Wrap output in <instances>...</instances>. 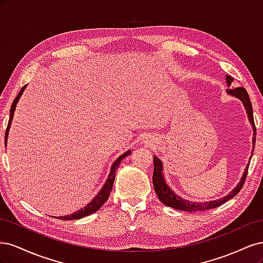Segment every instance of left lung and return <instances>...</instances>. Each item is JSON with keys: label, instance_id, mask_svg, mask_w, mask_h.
Listing matches in <instances>:
<instances>
[{"label": "left lung", "instance_id": "obj_1", "mask_svg": "<svg viewBox=\"0 0 263 263\" xmlns=\"http://www.w3.org/2000/svg\"><path fill=\"white\" fill-rule=\"evenodd\" d=\"M226 82L227 86L229 87L232 85V82H234V79L226 74ZM226 93L228 95H232V97L240 100L242 102V104L245 106V109L247 112V115H248L249 122L251 124L252 130H253V136H252V151H251V156L249 158V160H251L252 158V153L254 149V144H256V126H254V121H253V112H252V105L249 99V95L247 93L246 89L243 87H236V89H227ZM249 163L247 164L246 169L243 171L242 177L240 181L238 182V184L230 191V192L221 198H218V200H214V201H209V202H191L187 200H184V198L179 196L177 193H174V191L166 184L165 179H164V174H163V164L162 161L159 159L158 157H154V174H153V183H154V187L156 193L164 205L169 206V208L180 210V211H185V212H198V211H205V210H211L218 208L219 205L224 204L227 202L230 198H233L236 194H238L240 189L243 185V182L247 177V172H248L249 168Z\"/></svg>", "mask_w": 263, "mask_h": 263}]
</instances>
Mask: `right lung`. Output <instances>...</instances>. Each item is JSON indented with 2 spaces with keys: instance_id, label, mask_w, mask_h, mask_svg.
<instances>
[{
  "instance_id": "1",
  "label": "right lung",
  "mask_w": 263,
  "mask_h": 263,
  "mask_svg": "<svg viewBox=\"0 0 263 263\" xmlns=\"http://www.w3.org/2000/svg\"><path fill=\"white\" fill-rule=\"evenodd\" d=\"M26 86H27V84H26V85H24V86L22 87V90H21V91H20V93L17 94V97L15 98V100H14V101H13V103H12L11 110H10L9 125H7L6 133H5V145L7 144V136H9V132H10L11 124H12L13 117H14L15 108H16L17 102H18L20 98L22 97V94H23L24 90L26 89ZM130 154H132V150H127L126 153H124L123 155L119 156V157L116 159V160L113 162L112 166H110L109 174H108V177H107V179H106V181H105V183H104V185L102 186V189H101L100 192H99L97 195H95V197L93 198V200H92L89 204H86V205L84 206V208L80 209V210L77 211V212H74V213H72V214L67 215V216H60V217H58V218H59V219H62V220L80 219V218H83V217H85V216H89V215H91V214L95 213L97 211H99V210L102 208V205L104 204V203L107 201V198H108V196H109L110 191H112V189H113L114 180H115V176H116V170H117V168H118V165L121 164L122 160H123V159H124L125 157L129 156Z\"/></svg>"
}]
</instances>
